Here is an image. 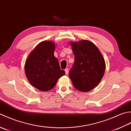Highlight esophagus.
<instances>
[{"mask_svg":"<svg viewBox=\"0 0 131 131\" xmlns=\"http://www.w3.org/2000/svg\"><path fill=\"white\" fill-rule=\"evenodd\" d=\"M64 71H65L66 74H68V68H66Z\"/></svg>","mask_w":131,"mask_h":131,"instance_id":"34e87169","label":"esophagus"}]
</instances>
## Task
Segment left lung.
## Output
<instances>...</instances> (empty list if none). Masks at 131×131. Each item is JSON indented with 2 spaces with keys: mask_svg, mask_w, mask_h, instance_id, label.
Masks as SVG:
<instances>
[{
  "mask_svg": "<svg viewBox=\"0 0 131 131\" xmlns=\"http://www.w3.org/2000/svg\"><path fill=\"white\" fill-rule=\"evenodd\" d=\"M74 62L69 76L74 87L82 92L94 89L101 81L106 68L105 61L92 42L84 40L70 42Z\"/></svg>",
  "mask_w": 131,
  "mask_h": 131,
  "instance_id": "obj_1",
  "label": "left lung"
}]
</instances>
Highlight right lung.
<instances>
[{"mask_svg":"<svg viewBox=\"0 0 131 131\" xmlns=\"http://www.w3.org/2000/svg\"><path fill=\"white\" fill-rule=\"evenodd\" d=\"M54 42L42 41L29 55L25 63V72L29 82L42 92L52 89L65 72L54 55Z\"/></svg>","mask_w":131,"mask_h":131,"instance_id":"right-lung-1","label":"right lung"}]
</instances>
